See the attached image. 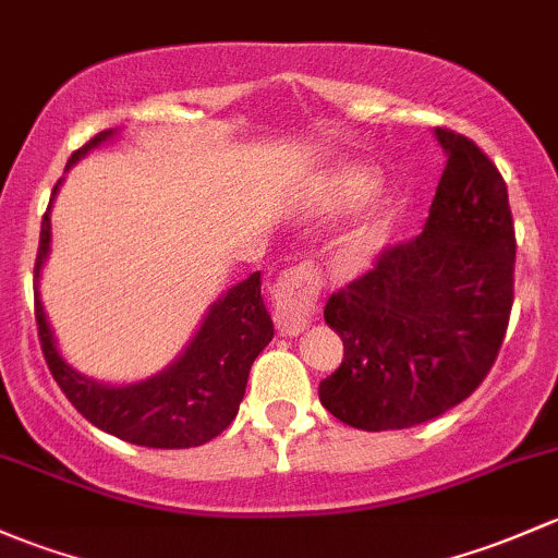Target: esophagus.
<instances>
[{"instance_id":"obj_1","label":"esophagus","mask_w":558,"mask_h":558,"mask_svg":"<svg viewBox=\"0 0 558 558\" xmlns=\"http://www.w3.org/2000/svg\"><path fill=\"white\" fill-rule=\"evenodd\" d=\"M275 302V326L283 337H296L313 320L315 310H318L320 294V278L310 264H299V267L286 269L280 280L272 289Z\"/></svg>"}]
</instances>
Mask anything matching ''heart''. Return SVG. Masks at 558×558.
<instances>
[{"label": "heart", "mask_w": 558, "mask_h": 558, "mask_svg": "<svg viewBox=\"0 0 558 558\" xmlns=\"http://www.w3.org/2000/svg\"><path fill=\"white\" fill-rule=\"evenodd\" d=\"M374 190V173L357 162L324 171L304 195L302 208L310 219L328 221L352 208L348 227L331 245V267L339 275H357L383 254L392 227V205L385 197L368 195Z\"/></svg>", "instance_id": "obj_1"}]
</instances>
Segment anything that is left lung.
<instances>
[{
	"instance_id": "1",
	"label": "left lung",
	"mask_w": 558,
	"mask_h": 558,
	"mask_svg": "<svg viewBox=\"0 0 558 558\" xmlns=\"http://www.w3.org/2000/svg\"><path fill=\"white\" fill-rule=\"evenodd\" d=\"M436 138L447 168L422 232L383 251L324 310L344 357L318 396L357 430H403L465 401L489 374L511 318L506 181L471 138L447 128Z\"/></svg>"
}]
</instances>
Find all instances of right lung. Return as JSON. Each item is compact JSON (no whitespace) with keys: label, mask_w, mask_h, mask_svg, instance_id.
Listing matches in <instances>:
<instances>
[{"label":"right lung","mask_w":558,"mask_h":558,"mask_svg":"<svg viewBox=\"0 0 558 558\" xmlns=\"http://www.w3.org/2000/svg\"><path fill=\"white\" fill-rule=\"evenodd\" d=\"M114 133L104 131L87 141L69 157L66 168L104 141L114 138ZM58 186L61 181L47 205L34 264V315L52 379L82 417L122 441L149 449H190L208 444L238 417L251 366L256 355L272 342L275 328L262 299V272L248 275L216 299L184 353L162 372L131 385H107L85 377L69 366L58 350L39 299L43 264L50 254V208Z\"/></svg>","instance_id":"obj_1"}]
</instances>
